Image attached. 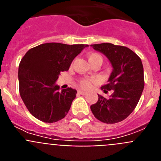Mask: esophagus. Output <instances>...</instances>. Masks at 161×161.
<instances>
[{"instance_id":"1","label":"esophagus","mask_w":161,"mask_h":161,"mask_svg":"<svg viewBox=\"0 0 161 161\" xmlns=\"http://www.w3.org/2000/svg\"><path fill=\"white\" fill-rule=\"evenodd\" d=\"M78 93H80V94H81V95H85L86 94V92L83 90H78Z\"/></svg>"}]
</instances>
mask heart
I'll return each instance as SVG.
<instances>
[{
    "instance_id": "heart-1",
    "label": "heart",
    "mask_w": 161,
    "mask_h": 161,
    "mask_svg": "<svg viewBox=\"0 0 161 161\" xmlns=\"http://www.w3.org/2000/svg\"><path fill=\"white\" fill-rule=\"evenodd\" d=\"M88 59H89V63H93L95 61H99L100 63L102 64V56L98 53H91L88 55ZM94 82V79L93 78H84L80 80V85L84 89H89V87H91L92 83Z\"/></svg>"
}]
</instances>
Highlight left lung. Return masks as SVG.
<instances>
[{
  "instance_id": "8db88e82",
  "label": "left lung",
  "mask_w": 161,
  "mask_h": 161,
  "mask_svg": "<svg viewBox=\"0 0 161 161\" xmlns=\"http://www.w3.org/2000/svg\"><path fill=\"white\" fill-rule=\"evenodd\" d=\"M106 55L113 67L108 83L101 87L104 93L112 91L109 99L98 95L97 103L90 106L94 117L107 124L124 120L137 106L143 88V67L133 51L112 43L91 45Z\"/></svg>"
}]
</instances>
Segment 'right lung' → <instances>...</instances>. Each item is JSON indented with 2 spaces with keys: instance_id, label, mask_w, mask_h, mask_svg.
Segmentation results:
<instances>
[{
  "instance_id": "add662e5",
  "label": "right lung",
  "mask_w": 161,
  "mask_h": 161,
  "mask_svg": "<svg viewBox=\"0 0 161 161\" xmlns=\"http://www.w3.org/2000/svg\"><path fill=\"white\" fill-rule=\"evenodd\" d=\"M86 44L47 42L30 49L18 68L19 93L30 113L44 123H55L65 117L76 90H59L55 85L61 72L69 69L72 60Z\"/></svg>"
}]
</instances>
